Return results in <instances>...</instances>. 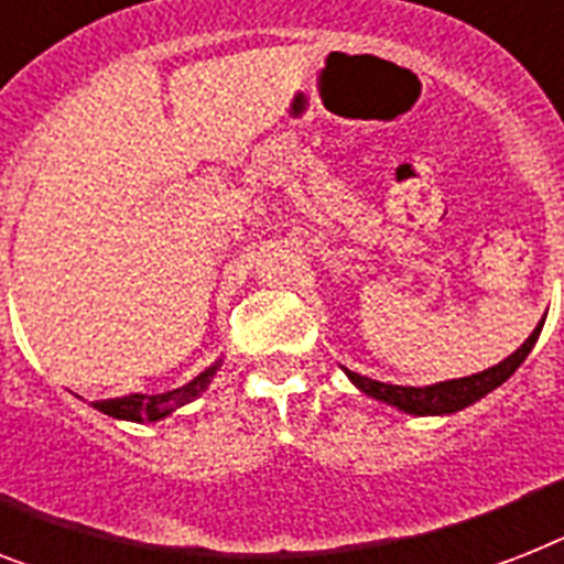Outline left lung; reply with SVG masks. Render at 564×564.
<instances>
[{
  "mask_svg": "<svg viewBox=\"0 0 564 564\" xmlns=\"http://www.w3.org/2000/svg\"><path fill=\"white\" fill-rule=\"evenodd\" d=\"M542 333V324L530 333V338L524 345L516 350V354L507 356L505 361H498L492 368L480 370V373H473V377H460V379H448V382H434V386L425 388H411V386H388V382H379V379L361 377V373H354L347 370V379L359 388L361 393H368L373 400L388 402L393 409L405 411V414L414 416H446L455 414V411H464L469 405H475L478 400H484L487 393L496 391L498 386H505L507 379L519 370V365L528 359V354L533 350L535 338Z\"/></svg>",
  "mask_w": 564,
  "mask_h": 564,
  "instance_id": "obj_1",
  "label": "left lung"
}]
</instances>
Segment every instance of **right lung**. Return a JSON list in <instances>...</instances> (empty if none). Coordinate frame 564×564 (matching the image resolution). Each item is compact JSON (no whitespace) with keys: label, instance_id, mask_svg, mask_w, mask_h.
Wrapping results in <instances>:
<instances>
[{"label":"right lung","instance_id":"add662e5","mask_svg":"<svg viewBox=\"0 0 564 564\" xmlns=\"http://www.w3.org/2000/svg\"><path fill=\"white\" fill-rule=\"evenodd\" d=\"M223 368V359H217L210 368H205L196 379H191L187 386L173 388V391L164 393H127V397H116V400H100L91 402L95 409L104 411V414L116 416V420H130V423H155V420H164L171 416L173 411L194 402L196 397H203L208 391L214 373Z\"/></svg>","mask_w":564,"mask_h":564}]
</instances>
